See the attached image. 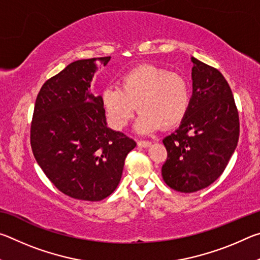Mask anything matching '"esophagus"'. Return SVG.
<instances>
[{
    "label": "esophagus",
    "mask_w": 260,
    "mask_h": 260,
    "mask_svg": "<svg viewBox=\"0 0 260 260\" xmlns=\"http://www.w3.org/2000/svg\"><path fill=\"white\" fill-rule=\"evenodd\" d=\"M138 146L139 147H142V148H147V147H150L151 146V142H150V141L140 140V141H138Z\"/></svg>",
    "instance_id": "esophagus-1"
}]
</instances>
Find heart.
Listing matches in <instances>:
<instances>
[{"label": "heart", "instance_id": "b5f03b06", "mask_svg": "<svg viewBox=\"0 0 260 260\" xmlns=\"http://www.w3.org/2000/svg\"><path fill=\"white\" fill-rule=\"evenodd\" d=\"M101 104L116 129L129 124L139 105L138 131L152 133L181 124L190 107V88L180 74L143 64L121 74L118 87L104 88Z\"/></svg>", "mask_w": 260, "mask_h": 260}]
</instances>
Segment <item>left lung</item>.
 Wrapping results in <instances>:
<instances>
[{
    "label": "left lung",
    "instance_id": "1",
    "mask_svg": "<svg viewBox=\"0 0 260 260\" xmlns=\"http://www.w3.org/2000/svg\"><path fill=\"white\" fill-rule=\"evenodd\" d=\"M192 96L179 128L162 140L167 159L161 175L180 192H195L225 171L240 135L239 111L226 79L191 57Z\"/></svg>",
    "mask_w": 260,
    "mask_h": 260
}]
</instances>
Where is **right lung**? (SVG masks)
Returning <instances> with one entry per match:
<instances>
[{
    "mask_svg": "<svg viewBox=\"0 0 260 260\" xmlns=\"http://www.w3.org/2000/svg\"><path fill=\"white\" fill-rule=\"evenodd\" d=\"M110 57L80 59L47 80L35 101L30 147L54 186L72 199L98 202L120 182L136 143L107 126L101 96L89 91L99 65Z\"/></svg>",
    "mask_w": 260,
    "mask_h": 260,
    "instance_id": "add662e5",
    "label": "right lung"
}]
</instances>
